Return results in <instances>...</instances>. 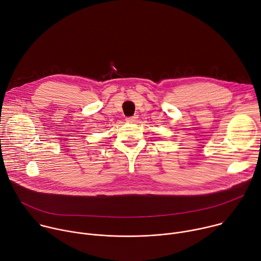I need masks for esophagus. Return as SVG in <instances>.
Here are the masks:
<instances>
[{
  "label": "esophagus",
  "instance_id": "1",
  "mask_svg": "<svg viewBox=\"0 0 261 261\" xmlns=\"http://www.w3.org/2000/svg\"><path fill=\"white\" fill-rule=\"evenodd\" d=\"M136 119H137V117H136V116H133V117H128L126 120H127L128 122H135Z\"/></svg>",
  "mask_w": 261,
  "mask_h": 261
}]
</instances>
